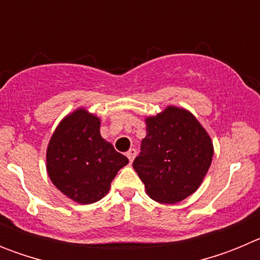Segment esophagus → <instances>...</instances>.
Listing matches in <instances>:
<instances>
[{"label":"esophagus","mask_w":260,"mask_h":260,"mask_svg":"<svg viewBox=\"0 0 260 260\" xmlns=\"http://www.w3.org/2000/svg\"><path fill=\"white\" fill-rule=\"evenodd\" d=\"M135 155H137V150H135V148H130V150H128L127 152H126V156H127V157H128V161H130V162H133V160H134Z\"/></svg>","instance_id":"esophagus-1"}]
</instances>
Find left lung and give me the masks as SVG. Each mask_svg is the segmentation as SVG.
<instances>
[{"mask_svg":"<svg viewBox=\"0 0 260 260\" xmlns=\"http://www.w3.org/2000/svg\"><path fill=\"white\" fill-rule=\"evenodd\" d=\"M147 135L133 168L158 203H178L197 191L210 169V135L189 110L168 107L146 118Z\"/></svg>","mask_w":260,"mask_h":260,"instance_id":"obj_1","label":"left lung"}]
</instances>
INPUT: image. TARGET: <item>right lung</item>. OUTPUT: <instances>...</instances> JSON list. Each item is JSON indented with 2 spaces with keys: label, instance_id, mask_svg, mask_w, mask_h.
I'll return each mask as SVG.
<instances>
[{
  "label": "right lung",
  "instance_id": "add662e5",
  "mask_svg": "<svg viewBox=\"0 0 260 260\" xmlns=\"http://www.w3.org/2000/svg\"><path fill=\"white\" fill-rule=\"evenodd\" d=\"M128 158L100 135V119L86 109L66 116L47 150V171L57 189L74 202L89 204L108 194Z\"/></svg>",
  "mask_w": 260,
  "mask_h": 260
}]
</instances>
